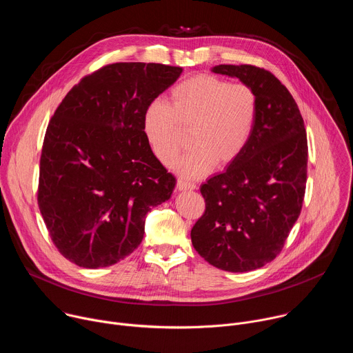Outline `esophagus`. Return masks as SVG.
I'll use <instances>...</instances> for the list:
<instances>
[{
	"label": "esophagus",
	"instance_id": "esophagus-1",
	"mask_svg": "<svg viewBox=\"0 0 353 353\" xmlns=\"http://www.w3.org/2000/svg\"><path fill=\"white\" fill-rule=\"evenodd\" d=\"M177 188L180 191H185V190H195L196 185L192 181H188V180H184V179H179L177 180Z\"/></svg>",
	"mask_w": 353,
	"mask_h": 353
}]
</instances>
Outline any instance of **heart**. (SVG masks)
<instances>
[{
    "mask_svg": "<svg viewBox=\"0 0 353 353\" xmlns=\"http://www.w3.org/2000/svg\"><path fill=\"white\" fill-rule=\"evenodd\" d=\"M259 114L256 92L212 75H196L176 85L169 102L155 100L143 114V134L154 155L172 165L184 145L180 128L190 130L188 152L176 163L185 177H199L214 165L233 162L253 135Z\"/></svg>",
    "mask_w": 353,
    "mask_h": 353,
    "instance_id": "b5f03b06",
    "label": "heart"
}]
</instances>
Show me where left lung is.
I'll return each mask as SVG.
<instances>
[{"mask_svg":"<svg viewBox=\"0 0 353 353\" xmlns=\"http://www.w3.org/2000/svg\"><path fill=\"white\" fill-rule=\"evenodd\" d=\"M257 94L259 114L243 152L201 185L205 212L191 229L198 254L229 272L272 261L297 221L306 191L307 135L293 96L281 81L254 65H216Z\"/></svg>","mask_w":353,"mask_h":353,"instance_id":"obj_1","label":"left lung"}]
</instances>
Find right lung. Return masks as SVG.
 Here are the masks:
<instances>
[{
	"label": "right lung",
	"instance_id": "1",
	"mask_svg": "<svg viewBox=\"0 0 353 353\" xmlns=\"http://www.w3.org/2000/svg\"><path fill=\"white\" fill-rule=\"evenodd\" d=\"M183 68L116 63L86 75L50 120L37 204L60 253L83 268L113 265L141 244L145 216L176 179L143 134L148 106Z\"/></svg>",
	"mask_w": 353,
	"mask_h": 353
}]
</instances>
